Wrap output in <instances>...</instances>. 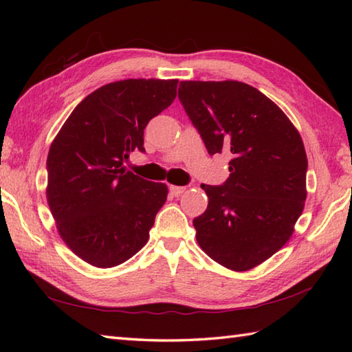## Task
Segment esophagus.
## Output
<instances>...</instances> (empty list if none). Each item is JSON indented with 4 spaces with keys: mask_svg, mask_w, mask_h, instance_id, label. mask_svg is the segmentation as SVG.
<instances>
[{
    "mask_svg": "<svg viewBox=\"0 0 352 352\" xmlns=\"http://www.w3.org/2000/svg\"><path fill=\"white\" fill-rule=\"evenodd\" d=\"M184 190H186L184 186H169L170 195H174V197H180Z\"/></svg>",
    "mask_w": 352,
    "mask_h": 352,
    "instance_id": "esophagus-1",
    "label": "esophagus"
}]
</instances>
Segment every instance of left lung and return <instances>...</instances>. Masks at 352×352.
Returning a JSON list of instances; mask_svg holds the SVG:
<instances>
[{
    "mask_svg": "<svg viewBox=\"0 0 352 352\" xmlns=\"http://www.w3.org/2000/svg\"><path fill=\"white\" fill-rule=\"evenodd\" d=\"M178 98L208 154L231 157L227 182L201 184L208 206L193 219L197 241L219 265L248 271L283 248L302 213V139L276 104L241 81H180Z\"/></svg>",
    "mask_w": 352,
    "mask_h": 352,
    "instance_id": "1",
    "label": "left lung"
}]
</instances>
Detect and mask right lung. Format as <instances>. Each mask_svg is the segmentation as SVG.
Segmentation results:
<instances>
[{"label": "right lung", "mask_w": 352, "mask_h": 352, "mask_svg": "<svg viewBox=\"0 0 352 352\" xmlns=\"http://www.w3.org/2000/svg\"><path fill=\"white\" fill-rule=\"evenodd\" d=\"M178 80H124L96 89L51 144L47 198L58 233L87 263L113 267L148 242L168 188L124 168L145 153L144 130L177 96Z\"/></svg>", "instance_id": "obj_1"}]
</instances>
